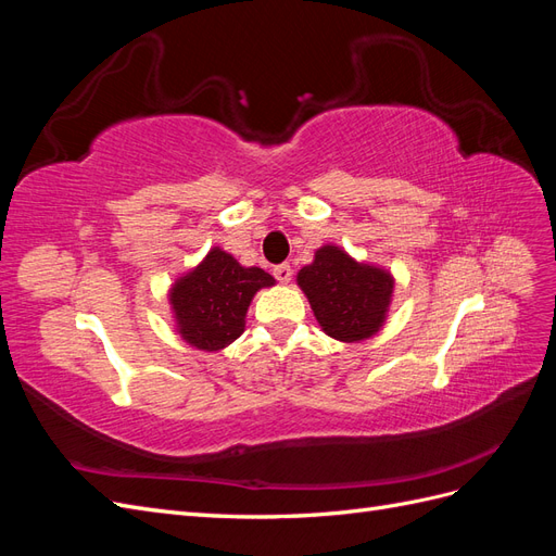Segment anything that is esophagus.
<instances>
[{"label": "esophagus", "mask_w": 556, "mask_h": 556, "mask_svg": "<svg viewBox=\"0 0 556 556\" xmlns=\"http://www.w3.org/2000/svg\"><path fill=\"white\" fill-rule=\"evenodd\" d=\"M292 266L290 264H278V266H274V276H276V280H280V282H290L292 280Z\"/></svg>", "instance_id": "esophagus-1"}]
</instances>
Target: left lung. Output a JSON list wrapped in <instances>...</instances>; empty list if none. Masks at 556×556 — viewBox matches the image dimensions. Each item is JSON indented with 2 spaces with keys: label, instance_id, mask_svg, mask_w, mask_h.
<instances>
[{
  "label": "left lung",
  "instance_id": "left-lung-1",
  "mask_svg": "<svg viewBox=\"0 0 556 556\" xmlns=\"http://www.w3.org/2000/svg\"><path fill=\"white\" fill-rule=\"evenodd\" d=\"M299 285L331 339L362 341L374 336L390 306L392 278L380 268L357 264L336 245L315 252V262L299 271Z\"/></svg>",
  "mask_w": 556,
  "mask_h": 556
}]
</instances>
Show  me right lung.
<instances>
[{"label": "right lung", "instance_id": "right-lung-1", "mask_svg": "<svg viewBox=\"0 0 556 556\" xmlns=\"http://www.w3.org/2000/svg\"><path fill=\"white\" fill-rule=\"evenodd\" d=\"M266 285H274V278L262 268H245L225 250H211L172 292L182 339L208 352L227 348L243 333L250 301Z\"/></svg>", "mask_w": 556, "mask_h": 556}]
</instances>
